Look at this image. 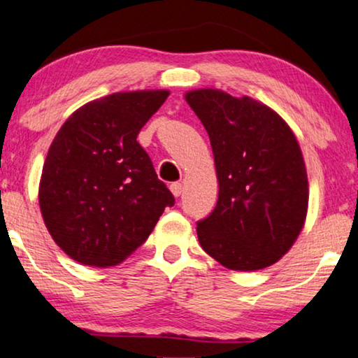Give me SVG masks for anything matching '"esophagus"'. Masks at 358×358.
<instances>
[{
	"mask_svg": "<svg viewBox=\"0 0 358 358\" xmlns=\"http://www.w3.org/2000/svg\"><path fill=\"white\" fill-rule=\"evenodd\" d=\"M170 192L173 193V196L178 198L180 194H182V192H183V185L180 183V182H173V183L170 185Z\"/></svg>",
	"mask_w": 358,
	"mask_h": 358,
	"instance_id": "esophagus-1",
	"label": "esophagus"
}]
</instances>
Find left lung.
Here are the masks:
<instances>
[{
  "instance_id": "8db88e82",
  "label": "left lung",
  "mask_w": 358,
  "mask_h": 358,
  "mask_svg": "<svg viewBox=\"0 0 358 358\" xmlns=\"http://www.w3.org/2000/svg\"><path fill=\"white\" fill-rule=\"evenodd\" d=\"M185 99L211 141L219 196L198 221V241L229 270L273 265L296 241L308 211V175L288 124L265 104L221 90Z\"/></svg>"
}]
</instances>
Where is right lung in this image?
<instances>
[{"label":"right lung","instance_id":"add662e5","mask_svg":"<svg viewBox=\"0 0 358 358\" xmlns=\"http://www.w3.org/2000/svg\"><path fill=\"white\" fill-rule=\"evenodd\" d=\"M166 90L113 93L71 114L42 169L39 204L55 244L83 265H117L175 198L137 136Z\"/></svg>","mask_w":358,"mask_h":358}]
</instances>
